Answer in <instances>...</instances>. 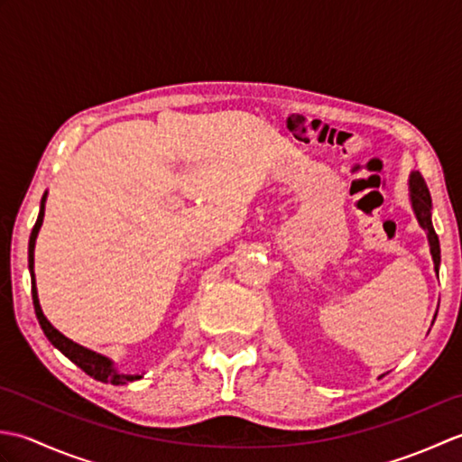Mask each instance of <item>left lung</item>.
<instances>
[{"label": "left lung", "instance_id": "obj_1", "mask_svg": "<svg viewBox=\"0 0 462 462\" xmlns=\"http://www.w3.org/2000/svg\"><path fill=\"white\" fill-rule=\"evenodd\" d=\"M409 189H411V204H413V210H415L420 228L427 232L430 256H433V262H435V272L439 273L440 246H439V236L433 228V222H430V208H433V204H430V194H429L423 176H420L419 172H411Z\"/></svg>", "mask_w": 462, "mask_h": 462}]
</instances>
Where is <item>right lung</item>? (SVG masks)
Returning <instances> with one entry per match:
<instances>
[{
	"instance_id": "right-lung-1",
	"label": "right lung",
	"mask_w": 462,
	"mask_h": 462,
	"mask_svg": "<svg viewBox=\"0 0 462 462\" xmlns=\"http://www.w3.org/2000/svg\"><path fill=\"white\" fill-rule=\"evenodd\" d=\"M45 199L47 192L42 199V208H39L37 222L32 230V236H29V273H32V296H33V308H35V316L39 319V326H42L45 337L53 343V347L63 353L67 359H71L77 367H81L87 375H91L93 379L101 381V383H111V385H126V383L141 379L143 375H123V373L116 371L113 367V361L109 357L101 356V353H95L91 349H87L79 343H75L71 339H67L61 331H57L51 323L47 321L43 316L42 306H39V298H37V288H35V273H33V250H35V240L39 228L43 224V214H45Z\"/></svg>"
}]
</instances>
